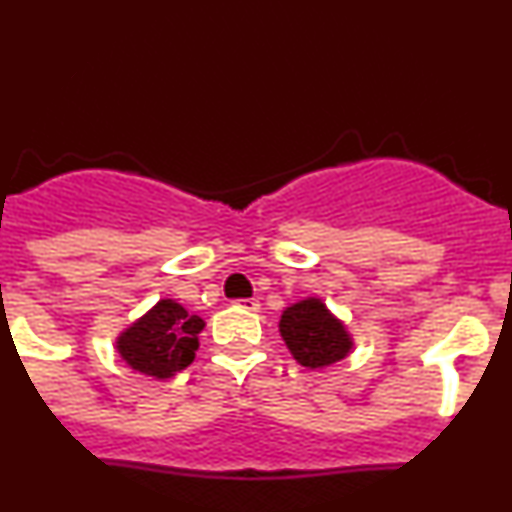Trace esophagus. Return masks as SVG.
<instances>
[{"instance_id":"obj_1","label":"esophagus","mask_w":512,"mask_h":512,"mask_svg":"<svg viewBox=\"0 0 512 512\" xmlns=\"http://www.w3.org/2000/svg\"><path fill=\"white\" fill-rule=\"evenodd\" d=\"M235 306H240V309L245 311H260V301L257 299H238L235 301Z\"/></svg>"}]
</instances>
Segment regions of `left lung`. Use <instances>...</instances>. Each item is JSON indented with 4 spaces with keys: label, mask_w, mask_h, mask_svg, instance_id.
Returning <instances> with one entry per match:
<instances>
[{
    "label": "left lung",
    "mask_w": 512,
    "mask_h": 512,
    "mask_svg": "<svg viewBox=\"0 0 512 512\" xmlns=\"http://www.w3.org/2000/svg\"><path fill=\"white\" fill-rule=\"evenodd\" d=\"M279 333L304 368H326L346 358L353 338L341 319L326 309L321 299L309 297L287 306L279 319Z\"/></svg>",
    "instance_id": "left-lung-1"
}]
</instances>
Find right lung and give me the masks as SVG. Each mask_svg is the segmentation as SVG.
Returning <instances> with one entry per match:
<instances>
[{
  "mask_svg": "<svg viewBox=\"0 0 512 512\" xmlns=\"http://www.w3.org/2000/svg\"><path fill=\"white\" fill-rule=\"evenodd\" d=\"M203 326L206 321L188 314L179 301L161 299L117 336V353L142 375L171 378L193 363Z\"/></svg>",
  "mask_w": 512,
  "mask_h": 512,
  "instance_id": "add662e5",
  "label": "right lung"
}]
</instances>
